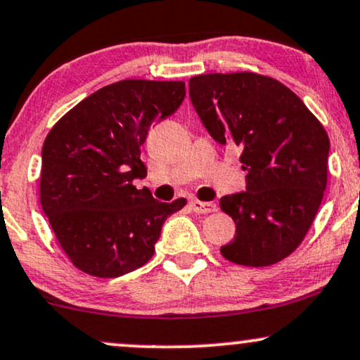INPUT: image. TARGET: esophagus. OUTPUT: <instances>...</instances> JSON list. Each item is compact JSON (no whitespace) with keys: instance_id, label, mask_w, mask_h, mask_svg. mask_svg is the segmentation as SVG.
I'll use <instances>...</instances> for the list:
<instances>
[{"instance_id":"obj_1","label":"esophagus","mask_w":360,"mask_h":360,"mask_svg":"<svg viewBox=\"0 0 360 360\" xmlns=\"http://www.w3.org/2000/svg\"><path fill=\"white\" fill-rule=\"evenodd\" d=\"M191 207L194 213H214V211H218V206L214 205V202H202V201H191Z\"/></svg>"}]
</instances>
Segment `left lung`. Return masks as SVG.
<instances>
[{
	"mask_svg": "<svg viewBox=\"0 0 360 360\" xmlns=\"http://www.w3.org/2000/svg\"><path fill=\"white\" fill-rule=\"evenodd\" d=\"M189 97L216 142L240 147L248 172L246 191L219 201L236 224L221 255L236 265H275L304 241L323 199L326 129L288 86L259 73L196 75Z\"/></svg>",
	"mask_w": 360,
	"mask_h": 360,
	"instance_id": "1",
	"label": "left lung"
}]
</instances>
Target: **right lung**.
<instances>
[{
  "instance_id": "1",
  "label": "right lung",
  "mask_w": 360,
  "mask_h": 360,
  "mask_svg": "<svg viewBox=\"0 0 360 360\" xmlns=\"http://www.w3.org/2000/svg\"><path fill=\"white\" fill-rule=\"evenodd\" d=\"M184 95V82H115L77 103L46 136L40 202L84 274L115 278L146 265L167 216L184 207V198L159 202L134 186L147 174V131L174 114Z\"/></svg>"
}]
</instances>
